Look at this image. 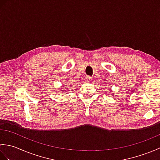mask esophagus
<instances>
[{
  "label": "esophagus",
  "instance_id": "obj_1",
  "mask_svg": "<svg viewBox=\"0 0 160 160\" xmlns=\"http://www.w3.org/2000/svg\"><path fill=\"white\" fill-rule=\"evenodd\" d=\"M91 79H92V78H91V76H87L85 77V80L87 81V82H89V81L91 80Z\"/></svg>",
  "mask_w": 160,
  "mask_h": 160
}]
</instances>
